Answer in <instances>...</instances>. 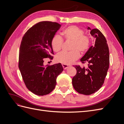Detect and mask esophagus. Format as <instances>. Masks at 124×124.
Masks as SVG:
<instances>
[{
    "mask_svg": "<svg viewBox=\"0 0 124 124\" xmlns=\"http://www.w3.org/2000/svg\"><path fill=\"white\" fill-rule=\"evenodd\" d=\"M62 66L63 68L64 69H66L70 67L69 65H65V64H62Z\"/></svg>",
    "mask_w": 124,
    "mask_h": 124,
    "instance_id": "obj_1",
    "label": "esophagus"
}]
</instances>
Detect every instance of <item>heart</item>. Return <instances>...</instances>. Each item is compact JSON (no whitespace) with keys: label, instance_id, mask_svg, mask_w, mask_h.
Here are the masks:
<instances>
[{"label":"heart","instance_id":"obj_1","mask_svg":"<svg viewBox=\"0 0 124 124\" xmlns=\"http://www.w3.org/2000/svg\"><path fill=\"white\" fill-rule=\"evenodd\" d=\"M62 35L66 40L71 41L69 52H61L55 56L56 62L69 65L80 57V51L84 53L87 51L91 44L89 37L84 35L82 29L76 26H70L62 32ZM63 41L61 37L56 35L51 41V46L54 51L57 52L61 50Z\"/></svg>","mask_w":124,"mask_h":124}]
</instances>
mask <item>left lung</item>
Masks as SVG:
<instances>
[{
  "label": "left lung",
  "mask_w": 124,
  "mask_h": 124,
  "mask_svg": "<svg viewBox=\"0 0 124 124\" xmlns=\"http://www.w3.org/2000/svg\"><path fill=\"white\" fill-rule=\"evenodd\" d=\"M95 40L94 46L89 48L80 61L88 62V67H74L77 74L72 78V85L78 93L85 95L93 93L102 86L109 67V50L106 38L98 29L87 27Z\"/></svg>",
  "instance_id": "1"
}]
</instances>
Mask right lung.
Returning <instances> with one entry per match:
<instances>
[{
  "label": "right lung",
  "mask_w": 124,
  "mask_h": 124,
  "mask_svg": "<svg viewBox=\"0 0 124 124\" xmlns=\"http://www.w3.org/2000/svg\"><path fill=\"white\" fill-rule=\"evenodd\" d=\"M61 25L56 22H40L29 29L22 38L18 67L27 88L38 96L55 88L56 78L63 71L61 63L44 66L45 58H53L51 41Z\"/></svg>",
  "instance_id": "right-lung-1"
}]
</instances>
